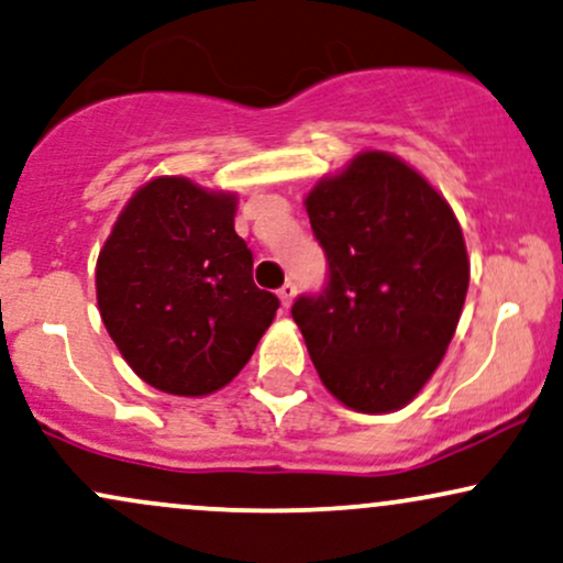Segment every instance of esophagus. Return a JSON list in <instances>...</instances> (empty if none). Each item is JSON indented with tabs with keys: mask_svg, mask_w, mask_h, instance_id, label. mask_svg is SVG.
Returning <instances> with one entry per match:
<instances>
[{
	"mask_svg": "<svg viewBox=\"0 0 563 563\" xmlns=\"http://www.w3.org/2000/svg\"><path fill=\"white\" fill-rule=\"evenodd\" d=\"M294 296H296V286H294V283H286V286L277 290V299H280L283 307H290V301H294Z\"/></svg>",
	"mask_w": 563,
	"mask_h": 563,
	"instance_id": "34e87169",
	"label": "esophagus"
}]
</instances>
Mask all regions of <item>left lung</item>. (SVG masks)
<instances>
[{"label": "left lung", "mask_w": 563, "mask_h": 563, "mask_svg": "<svg viewBox=\"0 0 563 563\" xmlns=\"http://www.w3.org/2000/svg\"><path fill=\"white\" fill-rule=\"evenodd\" d=\"M328 286L290 309L318 376L357 412L416 399L448 352L468 290L463 230L402 158L365 151L309 190Z\"/></svg>", "instance_id": "left-lung-1"}]
</instances>
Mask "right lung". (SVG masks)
<instances>
[{
  "mask_svg": "<svg viewBox=\"0 0 563 563\" xmlns=\"http://www.w3.org/2000/svg\"><path fill=\"white\" fill-rule=\"evenodd\" d=\"M235 192L156 177L126 200L97 256V307L145 384L177 397L228 386L273 325L275 294L256 288L235 232Z\"/></svg>",
  "mask_w": 563,
  "mask_h": 563,
  "instance_id": "add662e5",
  "label": "right lung"
}]
</instances>
